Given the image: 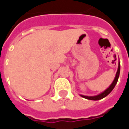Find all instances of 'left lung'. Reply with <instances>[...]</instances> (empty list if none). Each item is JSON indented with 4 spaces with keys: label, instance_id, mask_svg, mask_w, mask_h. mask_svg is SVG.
<instances>
[{
    "label": "left lung",
    "instance_id": "8db88e82",
    "mask_svg": "<svg viewBox=\"0 0 129 129\" xmlns=\"http://www.w3.org/2000/svg\"><path fill=\"white\" fill-rule=\"evenodd\" d=\"M119 73H120V63H119H119H118V68H117V70L116 75H115V77L113 81L112 82V84L109 86L108 88H107L106 89L103 91L101 93H100L99 95H95V96H86V95H80V96L82 97H84L85 99H87V100H102L103 98H104L105 97H106L107 95L110 93V92L113 90V88L116 85L117 82L118 81V78H119Z\"/></svg>",
    "mask_w": 129,
    "mask_h": 129
}]
</instances>
